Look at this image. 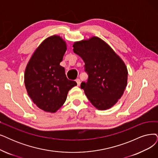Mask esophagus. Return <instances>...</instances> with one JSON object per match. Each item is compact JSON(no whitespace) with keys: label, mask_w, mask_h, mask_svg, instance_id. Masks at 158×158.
<instances>
[{"label":"esophagus","mask_w":158,"mask_h":158,"mask_svg":"<svg viewBox=\"0 0 158 158\" xmlns=\"http://www.w3.org/2000/svg\"><path fill=\"white\" fill-rule=\"evenodd\" d=\"M76 82H77V85L78 86H79L80 85V80L79 79V78H77V80H76Z\"/></svg>","instance_id":"1"}]
</instances>
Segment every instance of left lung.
Here are the masks:
<instances>
[{"instance_id": "1", "label": "left lung", "mask_w": 158, "mask_h": 158, "mask_svg": "<svg viewBox=\"0 0 158 158\" xmlns=\"http://www.w3.org/2000/svg\"><path fill=\"white\" fill-rule=\"evenodd\" d=\"M73 51L85 63L88 74L81 89L96 108L109 109L123 96L127 85L128 70L124 61L98 37L75 42Z\"/></svg>"}]
</instances>
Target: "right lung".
I'll use <instances>...</instances> for the list:
<instances>
[{"instance_id":"right-lung-1","label":"right lung","mask_w":158,"mask_h":158,"mask_svg":"<svg viewBox=\"0 0 158 158\" xmlns=\"http://www.w3.org/2000/svg\"><path fill=\"white\" fill-rule=\"evenodd\" d=\"M65 41L49 37L37 47L27 65L24 84L29 97L43 111L54 113L65 102L67 93L77 85L69 80L60 64L66 52Z\"/></svg>"}]
</instances>
